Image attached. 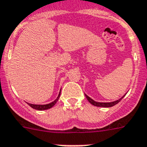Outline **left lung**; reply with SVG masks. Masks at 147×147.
Masks as SVG:
<instances>
[{
	"mask_svg": "<svg viewBox=\"0 0 147 147\" xmlns=\"http://www.w3.org/2000/svg\"><path fill=\"white\" fill-rule=\"evenodd\" d=\"M125 95H126V94H125ZM125 95H123L122 98H121L120 99H118V100H115V101H112V102H97V101H95V100H93V99H92L90 97H89L87 95H86V94H85V96H86V98H87V100H89V103H90L91 104H92V105L95 106V107H113V106L116 105L117 104H118V103H119V102L121 100V99H122V98L125 96Z\"/></svg>",
	"mask_w": 147,
	"mask_h": 147,
	"instance_id": "left-lung-1",
	"label": "left lung"
}]
</instances>
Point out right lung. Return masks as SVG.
<instances>
[{
    "label": "right lung",
    "mask_w": 147,
    "mask_h": 147,
    "mask_svg": "<svg viewBox=\"0 0 147 147\" xmlns=\"http://www.w3.org/2000/svg\"><path fill=\"white\" fill-rule=\"evenodd\" d=\"M61 89L60 90L59 94H58V97H57V98H56L55 100L54 101H52V102H51V103H49V104H29V103H27V104L29 106H30L32 108H33V109H37V110H46V109H50V108H52V107H54L55 104L57 103V101H58V99H59L60 95H61Z\"/></svg>",
    "instance_id": "add662e5"
}]
</instances>
